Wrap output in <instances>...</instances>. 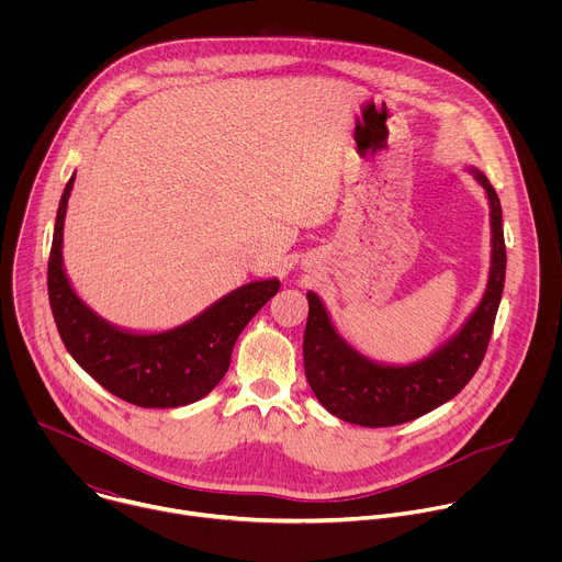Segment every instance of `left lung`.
Listing matches in <instances>:
<instances>
[{
	"label": "left lung",
	"mask_w": 562,
	"mask_h": 562,
	"mask_svg": "<svg viewBox=\"0 0 562 562\" xmlns=\"http://www.w3.org/2000/svg\"><path fill=\"white\" fill-rule=\"evenodd\" d=\"M475 178L485 187L492 206L490 284L460 334L431 358L412 367L369 362L336 334L319 297L306 293L308 317L302 345L306 382L319 405L340 420L362 427H393L416 420L460 393L483 362L503 297L507 251L498 193L483 173H475Z\"/></svg>",
	"instance_id": "1"
}]
</instances>
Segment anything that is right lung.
<instances>
[{
	"mask_svg": "<svg viewBox=\"0 0 562 562\" xmlns=\"http://www.w3.org/2000/svg\"><path fill=\"white\" fill-rule=\"evenodd\" d=\"M72 180L59 200L48 258V300L64 347L93 380L131 405L169 409L195 403L224 378L237 336L278 293L280 282L239 286L167 334L120 331L72 293L61 269V228Z\"/></svg>",
	"mask_w": 562,
	"mask_h": 562,
	"instance_id": "add662e5",
	"label": "right lung"
}]
</instances>
